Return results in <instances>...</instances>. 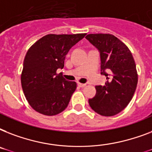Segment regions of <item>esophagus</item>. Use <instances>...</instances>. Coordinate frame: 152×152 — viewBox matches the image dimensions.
<instances>
[{
  "instance_id": "1",
  "label": "esophagus",
  "mask_w": 152,
  "mask_h": 152,
  "mask_svg": "<svg viewBox=\"0 0 152 152\" xmlns=\"http://www.w3.org/2000/svg\"><path fill=\"white\" fill-rule=\"evenodd\" d=\"M78 85L80 87V88H83V87H85L86 83H78Z\"/></svg>"
}]
</instances>
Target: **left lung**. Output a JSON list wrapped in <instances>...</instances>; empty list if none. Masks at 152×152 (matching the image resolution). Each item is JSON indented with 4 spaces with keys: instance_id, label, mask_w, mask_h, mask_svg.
Listing matches in <instances>:
<instances>
[{
    "instance_id": "8db88e82",
    "label": "left lung",
    "mask_w": 152,
    "mask_h": 152,
    "mask_svg": "<svg viewBox=\"0 0 152 152\" xmlns=\"http://www.w3.org/2000/svg\"><path fill=\"white\" fill-rule=\"evenodd\" d=\"M86 39L99 50L101 73L106 76L105 85L95 87L96 95L89 99V105L102 116L116 115L128 106L137 88L134 58L128 46L113 34H89Z\"/></svg>"
}]
</instances>
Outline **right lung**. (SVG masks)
I'll return each instance as SVG.
<instances>
[{"label":"right lung","mask_w":152,"mask_h":152,"mask_svg":"<svg viewBox=\"0 0 152 152\" xmlns=\"http://www.w3.org/2000/svg\"><path fill=\"white\" fill-rule=\"evenodd\" d=\"M86 34H46L27 50L21 73V85L28 103L46 116L57 115L66 108L76 83L57 73L63 69L69 50Z\"/></svg>","instance_id":"add662e5"}]
</instances>
